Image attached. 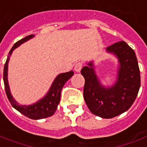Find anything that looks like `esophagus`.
Segmentation results:
<instances>
[{
  "label": "esophagus",
  "mask_w": 147,
  "mask_h": 147,
  "mask_svg": "<svg viewBox=\"0 0 147 147\" xmlns=\"http://www.w3.org/2000/svg\"><path fill=\"white\" fill-rule=\"evenodd\" d=\"M82 67H83V63H82L81 62H78V63H76L75 67H74V70H75L76 72H80V70H81Z\"/></svg>",
  "instance_id": "1"
}]
</instances>
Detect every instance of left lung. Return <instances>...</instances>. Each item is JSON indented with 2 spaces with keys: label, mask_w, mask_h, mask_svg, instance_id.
Wrapping results in <instances>:
<instances>
[{
  "label": "left lung",
  "mask_w": 147,
  "mask_h": 147,
  "mask_svg": "<svg viewBox=\"0 0 147 147\" xmlns=\"http://www.w3.org/2000/svg\"><path fill=\"white\" fill-rule=\"evenodd\" d=\"M119 60L117 80L110 88L103 87L95 74L92 63L81 69L85 83L84 98L94 115L112 118L127 111L136 99L140 88V70L135 52L125 42L121 41L107 47Z\"/></svg>",
  "instance_id": "8db88e82"
}]
</instances>
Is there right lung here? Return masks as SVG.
Segmentation results:
<instances>
[{
	"label": "right lung",
	"mask_w": 147,
	"mask_h": 147,
	"mask_svg": "<svg viewBox=\"0 0 147 147\" xmlns=\"http://www.w3.org/2000/svg\"><path fill=\"white\" fill-rule=\"evenodd\" d=\"M34 35H29L25 37L22 39L18 41L13 47H12L9 53V55L7 57L6 62L5 63L4 67V73H3V80H4V84H5V93L7 95V97L9 99V102L12 105V106L16 109L21 113H22L23 115L27 117L30 119L38 120L46 118L48 117L51 116L55 113V112L56 111L58 105L60 101V96L61 91L63 87L64 86L65 83L71 77L74 75V72L72 71H71L69 72H66V73L59 74L55 80L53 82L52 85L48 93L45 96L42 100H40L39 101L36 102L34 105H19L18 103L16 102L14 99L13 98L12 95L9 91V87L8 84V80H7V71H8V63L9 60V57L11 54L13 52V51L16 47H18V46L23 43L24 42L27 41L30 38H33Z\"/></svg>",
	"instance_id": "1"
}]
</instances>
